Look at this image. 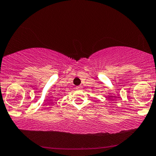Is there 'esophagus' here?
<instances>
[{"label": "esophagus", "instance_id": "34e87169", "mask_svg": "<svg viewBox=\"0 0 156 156\" xmlns=\"http://www.w3.org/2000/svg\"><path fill=\"white\" fill-rule=\"evenodd\" d=\"M76 88L77 89V90H81V89L82 88V86H76Z\"/></svg>", "mask_w": 156, "mask_h": 156}]
</instances>
